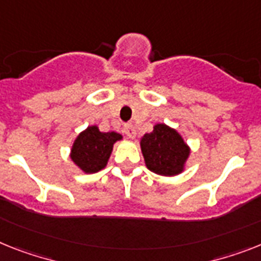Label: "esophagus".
Instances as JSON below:
<instances>
[{"label": "esophagus", "instance_id": "1", "mask_svg": "<svg viewBox=\"0 0 261 261\" xmlns=\"http://www.w3.org/2000/svg\"><path fill=\"white\" fill-rule=\"evenodd\" d=\"M123 130H124V134H126L127 137L130 138V139H134L135 135H137V131H135L134 126H133V124H131V123H126V124H124Z\"/></svg>", "mask_w": 261, "mask_h": 261}]
</instances>
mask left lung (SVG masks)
<instances>
[{"instance_id": "1", "label": "left lung", "mask_w": 261, "mask_h": 261, "mask_svg": "<svg viewBox=\"0 0 261 261\" xmlns=\"http://www.w3.org/2000/svg\"><path fill=\"white\" fill-rule=\"evenodd\" d=\"M141 148L148 170L163 176L180 174L190 156V147L180 134L164 123L155 124L150 134L142 137Z\"/></svg>"}]
</instances>
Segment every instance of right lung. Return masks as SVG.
<instances>
[{
  "label": "right lung",
  "instance_id": "1",
  "mask_svg": "<svg viewBox=\"0 0 261 261\" xmlns=\"http://www.w3.org/2000/svg\"><path fill=\"white\" fill-rule=\"evenodd\" d=\"M120 139L118 133H100L97 126H89L75 138L70 158L83 172L94 174L106 167L114 143Z\"/></svg>",
  "mask_w": 261,
  "mask_h": 261
}]
</instances>
